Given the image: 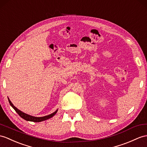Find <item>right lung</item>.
<instances>
[{"label": "right lung", "mask_w": 147, "mask_h": 147, "mask_svg": "<svg viewBox=\"0 0 147 147\" xmlns=\"http://www.w3.org/2000/svg\"><path fill=\"white\" fill-rule=\"evenodd\" d=\"M8 100H9L10 105H11L12 108L16 110V112L18 114H19V116L20 117H22V119H24V120H27V121H34V122H40V121H44V120L51 119V118H52V117H53L55 115V114L57 112V111H58V109H57L56 111H55L54 112H53L52 113L50 114V115H46V116H44V117H34V116H32V115H28V114L22 112V111H20V110H19L17 108H16V107L13 105V103L11 102V101L10 100L9 98H8Z\"/></svg>", "instance_id": "right-lung-1"}]
</instances>
